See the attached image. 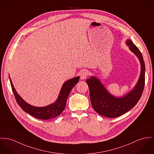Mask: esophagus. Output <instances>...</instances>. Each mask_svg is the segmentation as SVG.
I'll return each instance as SVG.
<instances>
[{
	"mask_svg": "<svg viewBox=\"0 0 154 154\" xmlns=\"http://www.w3.org/2000/svg\"><path fill=\"white\" fill-rule=\"evenodd\" d=\"M88 75H89L88 72L86 70H84L81 72L80 78L82 80H85L88 76Z\"/></svg>",
	"mask_w": 154,
	"mask_h": 154,
	"instance_id": "esophagus-1",
	"label": "esophagus"
}]
</instances>
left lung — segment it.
<instances>
[{
  "mask_svg": "<svg viewBox=\"0 0 154 154\" xmlns=\"http://www.w3.org/2000/svg\"><path fill=\"white\" fill-rule=\"evenodd\" d=\"M126 44L141 63L140 75L133 90L122 97H116L106 90L97 78L91 77L86 80L93 108L98 114L108 118L118 117L130 111L140 100L144 88L145 66L142 54L130 39L127 40Z\"/></svg>",
  "mask_w": 154,
  "mask_h": 154,
  "instance_id": "left-lung-1",
  "label": "left lung"
}]
</instances>
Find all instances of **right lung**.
<instances>
[{"instance_id":"1","label":"right lung","mask_w":154,"mask_h":154,"mask_svg":"<svg viewBox=\"0 0 154 154\" xmlns=\"http://www.w3.org/2000/svg\"><path fill=\"white\" fill-rule=\"evenodd\" d=\"M9 79L13 93L19 106L22 108L24 111L36 119L46 120L55 118L59 116L63 112L66 105L67 99L74 85L79 82L80 77L72 78L64 83L57 100L54 103L43 107L33 106L24 101L23 98L16 92L10 77Z\"/></svg>"}]
</instances>
